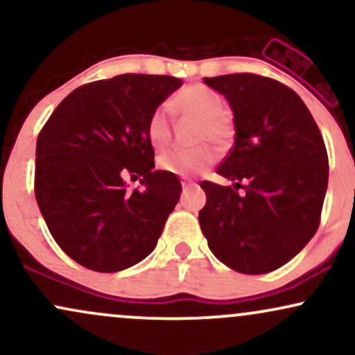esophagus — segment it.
I'll use <instances>...</instances> for the list:
<instances>
[{"mask_svg": "<svg viewBox=\"0 0 355 355\" xmlns=\"http://www.w3.org/2000/svg\"><path fill=\"white\" fill-rule=\"evenodd\" d=\"M182 187H183V189H191V187H197V183L189 180V178H183V180H182Z\"/></svg>", "mask_w": 355, "mask_h": 355, "instance_id": "esophagus-1", "label": "esophagus"}]
</instances>
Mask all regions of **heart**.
<instances>
[{"label": "heart", "instance_id": "obj_1", "mask_svg": "<svg viewBox=\"0 0 355 355\" xmlns=\"http://www.w3.org/2000/svg\"><path fill=\"white\" fill-rule=\"evenodd\" d=\"M172 107L185 116L197 118V141H211L218 150H227L234 140L235 126L225 112L223 98L215 89L203 85L185 87L175 96ZM146 138L153 148L164 150L172 141V121L168 110L157 107L146 121ZM217 160V152L210 144L193 148H180L162 155L158 165L162 170L177 175H195L209 168Z\"/></svg>", "mask_w": 355, "mask_h": 355}]
</instances>
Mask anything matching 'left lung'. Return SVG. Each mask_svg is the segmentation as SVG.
Instances as JSON below:
<instances>
[{"label": "left lung", "mask_w": 355, "mask_h": 355, "mask_svg": "<svg viewBox=\"0 0 355 355\" xmlns=\"http://www.w3.org/2000/svg\"><path fill=\"white\" fill-rule=\"evenodd\" d=\"M203 81L234 110L235 144L217 168L234 187L202 182L207 203L198 222L220 262L267 274L319 229L329 180L324 138L300 96L280 81L254 73Z\"/></svg>", "instance_id": "obj_1"}]
</instances>
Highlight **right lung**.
<instances>
[{
  "mask_svg": "<svg viewBox=\"0 0 355 355\" xmlns=\"http://www.w3.org/2000/svg\"><path fill=\"white\" fill-rule=\"evenodd\" d=\"M182 80L126 73L73 89L36 140L35 197L68 257L95 272H120L157 245L180 198L177 175L153 170L150 113ZM126 176L144 189L125 190Z\"/></svg>",
  "mask_w": 355,
  "mask_h": 355,
  "instance_id": "obj_1",
  "label": "right lung"
}]
</instances>
